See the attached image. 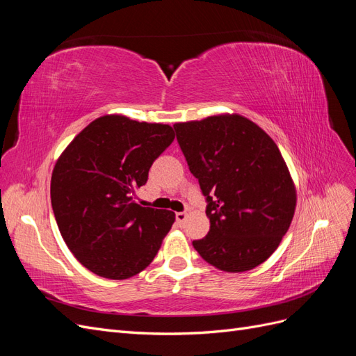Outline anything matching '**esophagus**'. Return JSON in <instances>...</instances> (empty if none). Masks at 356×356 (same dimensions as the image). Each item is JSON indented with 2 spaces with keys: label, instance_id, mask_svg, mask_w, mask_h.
<instances>
[{
  "label": "esophagus",
  "instance_id": "34e87169",
  "mask_svg": "<svg viewBox=\"0 0 356 356\" xmlns=\"http://www.w3.org/2000/svg\"><path fill=\"white\" fill-rule=\"evenodd\" d=\"M175 218H177V221H178L179 224H182V222H184V221L187 220V213H186V212H177V213H175Z\"/></svg>",
  "mask_w": 356,
  "mask_h": 356
}]
</instances>
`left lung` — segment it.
Wrapping results in <instances>:
<instances>
[{
  "label": "left lung",
  "mask_w": 356,
  "mask_h": 356,
  "mask_svg": "<svg viewBox=\"0 0 356 356\" xmlns=\"http://www.w3.org/2000/svg\"><path fill=\"white\" fill-rule=\"evenodd\" d=\"M174 129L211 222L208 234L193 241L195 250L224 272L264 263L288 232L297 200L273 139L241 115H212Z\"/></svg>",
  "instance_id": "8db88e82"
}]
</instances>
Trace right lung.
<instances>
[{"label":"right lung","mask_w":356,"mask_h":356,"mask_svg":"<svg viewBox=\"0 0 356 356\" xmlns=\"http://www.w3.org/2000/svg\"><path fill=\"white\" fill-rule=\"evenodd\" d=\"M174 139L168 124L104 115L84 127L56 161L53 213L70 251L95 275L127 279L154 260L175 213L143 208L132 196Z\"/></svg>","instance_id":"add662e5"}]
</instances>
